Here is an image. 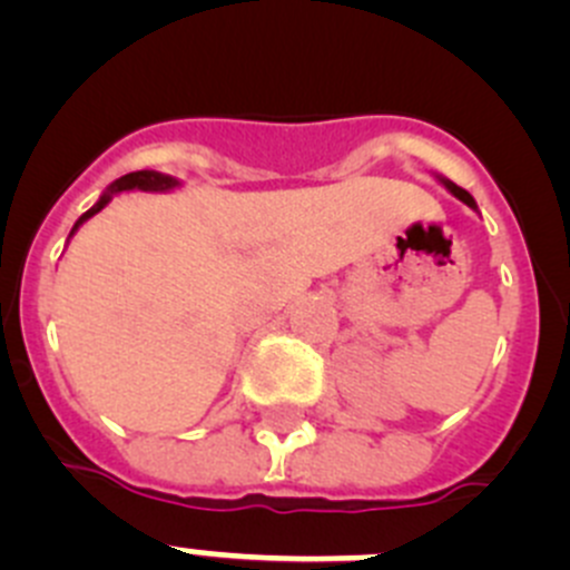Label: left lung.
Returning <instances> with one entry per match:
<instances>
[{
  "label": "left lung",
  "instance_id": "1",
  "mask_svg": "<svg viewBox=\"0 0 570 570\" xmlns=\"http://www.w3.org/2000/svg\"><path fill=\"white\" fill-rule=\"evenodd\" d=\"M435 177H438V183H441V185H443V188H446V190H449V194H452V196H458V199H460V202H463V205H469V207H471V210H479V207H476V202H474V196H471V194H469V190H465V188H460V185H454V183H452V179L441 177V174H435Z\"/></svg>",
  "mask_w": 570,
  "mask_h": 570
}]
</instances>
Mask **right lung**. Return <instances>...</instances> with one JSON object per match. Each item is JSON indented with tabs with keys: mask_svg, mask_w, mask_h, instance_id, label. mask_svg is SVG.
I'll return each mask as SVG.
<instances>
[{
	"mask_svg": "<svg viewBox=\"0 0 570 570\" xmlns=\"http://www.w3.org/2000/svg\"><path fill=\"white\" fill-rule=\"evenodd\" d=\"M174 188H183V179L171 177V174L149 171V168H144V171L124 174V177L112 179V183L107 185L105 194H101L99 199H96V205L91 207V210H86L80 218H77V224H75V227H71V233H69V240L75 238V233L82 227V224L88 222V218H94L96 213L105 210V207L110 205L112 196L124 194V190H149V194H168V190H174ZM69 240H66V244H69Z\"/></svg>",
	"mask_w": 570,
	"mask_h": 570,
	"instance_id": "obj_1",
	"label": "right lung"
}]
</instances>
